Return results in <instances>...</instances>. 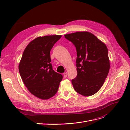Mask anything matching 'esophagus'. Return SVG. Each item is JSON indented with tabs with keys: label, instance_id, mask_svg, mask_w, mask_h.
<instances>
[{
	"label": "esophagus",
	"instance_id": "esophagus-1",
	"mask_svg": "<svg viewBox=\"0 0 130 130\" xmlns=\"http://www.w3.org/2000/svg\"><path fill=\"white\" fill-rule=\"evenodd\" d=\"M63 76L64 78H66L67 77V73H63Z\"/></svg>",
	"mask_w": 130,
	"mask_h": 130
}]
</instances>
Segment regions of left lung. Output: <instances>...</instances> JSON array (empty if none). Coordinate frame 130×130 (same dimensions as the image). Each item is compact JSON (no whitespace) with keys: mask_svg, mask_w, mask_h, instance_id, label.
<instances>
[{"mask_svg":"<svg viewBox=\"0 0 130 130\" xmlns=\"http://www.w3.org/2000/svg\"><path fill=\"white\" fill-rule=\"evenodd\" d=\"M77 52L76 77L72 80L74 89L81 95L89 96L103 86L110 68L108 49L104 42L88 31L66 34Z\"/></svg>","mask_w":130,"mask_h":130,"instance_id":"8db88e82","label":"left lung"}]
</instances>
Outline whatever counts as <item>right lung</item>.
Masks as SVG:
<instances>
[{"label": "right lung", "instance_id": "add662e5", "mask_svg": "<svg viewBox=\"0 0 130 130\" xmlns=\"http://www.w3.org/2000/svg\"><path fill=\"white\" fill-rule=\"evenodd\" d=\"M61 35L38 37L26 46L19 64V72L29 91L42 100L55 95L63 76L50 63V52Z\"/></svg>", "mask_w": 130, "mask_h": 130}]
</instances>
